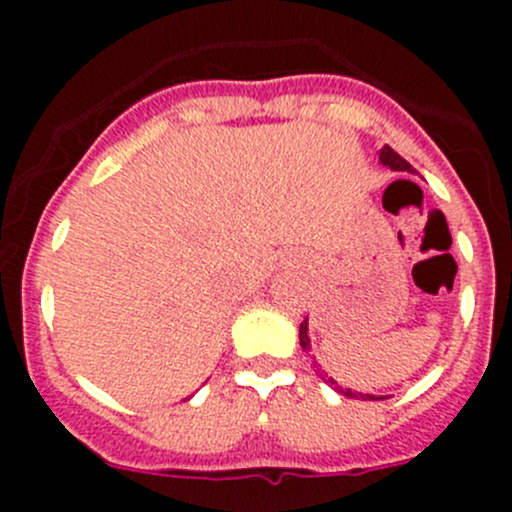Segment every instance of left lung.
Here are the masks:
<instances>
[{
  "label": "left lung",
  "mask_w": 512,
  "mask_h": 512,
  "mask_svg": "<svg viewBox=\"0 0 512 512\" xmlns=\"http://www.w3.org/2000/svg\"><path fill=\"white\" fill-rule=\"evenodd\" d=\"M379 160H381V163H384V165H389L391 170H406V173H414V168H411V163H406V160L401 158L399 153H396L394 148H391V146H384V148H381V151H379ZM299 344H302V349H307V352H309L307 317H304V322L299 324ZM329 384H337V381L329 379ZM344 396H352V399H354V396H361V399H366V401H374V399H376V396H369V394H366V396H364V394H354L352 389L344 391Z\"/></svg>",
  "instance_id": "obj_1"
}]
</instances>
